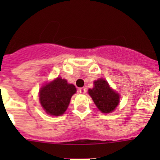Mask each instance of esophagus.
<instances>
[{"instance_id":"34e87169","label":"esophagus","mask_w":160,"mask_h":160,"mask_svg":"<svg viewBox=\"0 0 160 160\" xmlns=\"http://www.w3.org/2000/svg\"><path fill=\"white\" fill-rule=\"evenodd\" d=\"M86 92H87V88H86V87L79 88V93H80V94H86Z\"/></svg>"}]
</instances>
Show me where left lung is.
Listing matches in <instances>:
<instances>
[{"label": "left lung", "instance_id": "1", "mask_svg": "<svg viewBox=\"0 0 160 160\" xmlns=\"http://www.w3.org/2000/svg\"><path fill=\"white\" fill-rule=\"evenodd\" d=\"M88 94L102 113L112 112L119 103V94L111 88L104 78H98L94 81V87L89 89Z\"/></svg>", "mask_w": 160, "mask_h": 160}]
</instances>
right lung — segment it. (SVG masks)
<instances>
[{
  "mask_svg": "<svg viewBox=\"0 0 160 160\" xmlns=\"http://www.w3.org/2000/svg\"><path fill=\"white\" fill-rule=\"evenodd\" d=\"M76 91L73 84H69L66 79L58 77L41 88L39 101L47 114L60 116L66 111L70 98Z\"/></svg>",
  "mask_w": 160,
  "mask_h": 160,
  "instance_id": "right-lung-1",
  "label": "right lung"
}]
</instances>
